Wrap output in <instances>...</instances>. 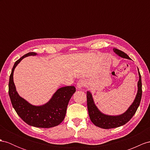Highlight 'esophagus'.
<instances>
[{
    "mask_svg": "<svg viewBox=\"0 0 150 150\" xmlns=\"http://www.w3.org/2000/svg\"><path fill=\"white\" fill-rule=\"evenodd\" d=\"M86 82L85 80H84V79H79V81H78V83H77V87H78V88L81 89L83 87L86 86Z\"/></svg>",
    "mask_w": 150,
    "mask_h": 150,
    "instance_id": "obj_1",
    "label": "esophagus"
}]
</instances>
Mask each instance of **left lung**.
Segmentation results:
<instances>
[{"label":"left lung","mask_w":150,"mask_h":150,"mask_svg":"<svg viewBox=\"0 0 150 150\" xmlns=\"http://www.w3.org/2000/svg\"><path fill=\"white\" fill-rule=\"evenodd\" d=\"M118 56L123 58L130 60V58L126 53L118 49H112ZM139 74V81L137 82V92L133 103L127 110L121 115H109L102 112L95 104L92 94L88 91L87 94V107L91 121L95 125L104 129H109L112 128L119 127L125 125L133 117L140 104L142 97V82L141 76L137 68Z\"/></svg>","instance_id":"obj_1"}]
</instances>
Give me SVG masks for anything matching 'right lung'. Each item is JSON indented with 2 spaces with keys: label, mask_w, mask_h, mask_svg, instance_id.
<instances>
[{
  "label": "right lung",
  "mask_w": 150,
  "mask_h": 150,
  "mask_svg": "<svg viewBox=\"0 0 150 150\" xmlns=\"http://www.w3.org/2000/svg\"><path fill=\"white\" fill-rule=\"evenodd\" d=\"M35 55H38L36 53L30 52L14 63L9 77V96L14 110L28 125L38 128H52L58 125L64 120L69 102L76 88L74 86L60 88L46 103L40 105H32L20 97L13 80L14 69L24 58Z\"/></svg>",
  "instance_id": "1"
}]
</instances>
